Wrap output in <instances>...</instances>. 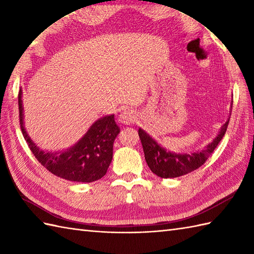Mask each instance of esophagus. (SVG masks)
I'll return each mask as SVG.
<instances>
[{
	"instance_id": "obj_1",
	"label": "esophagus",
	"mask_w": 254,
	"mask_h": 254,
	"mask_svg": "<svg viewBox=\"0 0 254 254\" xmlns=\"http://www.w3.org/2000/svg\"><path fill=\"white\" fill-rule=\"evenodd\" d=\"M135 113L132 110H124L119 116V121L123 124H131L135 121Z\"/></svg>"
}]
</instances>
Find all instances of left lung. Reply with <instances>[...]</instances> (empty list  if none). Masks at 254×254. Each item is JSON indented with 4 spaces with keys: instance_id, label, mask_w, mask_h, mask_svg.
Listing matches in <instances>:
<instances>
[{
    "instance_id": "obj_1",
    "label": "left lung",
    "mask_w": 254,
    "mask_h": 254,
    "mask_svg": "<svg viewBox=\"0 0 254 254\" xmlns=\"http://www.w3.org/2000/svg\"><path fill=\"white\" fill-rule=\"evenodd\" d=\"M228 123L229 120L224 124L219 134L212 143H209L204 149L193 154H175L167 152L146 132L139 128L138 136L142 142L145 159L149 169L160 178H177L196 170L204 165L209 155H212L215 148L217 147L220 139L227 131Z\"/></svg>"
}]
</instances>
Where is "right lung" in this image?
<instances>
[{
	"mask_svg": "<svg viewBox=\"0 0 254 254\" xmlns=\"http://www.w3.org/2000/svg\"><path fill=\"white\" fill-rule=\"evenodd\" d=\"M19 124L25 141L37 160L51 174L75 182H93L106 175L112 160L113 142L120 132L115 116H106L90 127L80 141L60 153H45L26 133L23 120L21 90L18 93Z\"/></svg>",
	"mask_w": 254,
	"mask_h": 254,
	"instance_id": "1",
	"label": "right lung"
}]
</instances>
